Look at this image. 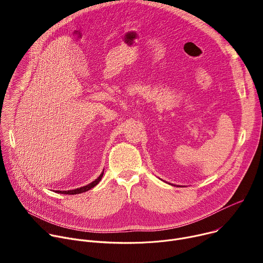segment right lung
<instances>
[{"label":"right lung","instance_id":"obj_1","mask_svg":"<svg viewBox=\"0 0 263 263\" xmlns=\"http://www.w3.org/2000/svg\"><path fill=\"white\" fill-rule=\"evenodd\" d=\"M103 174H104V171H103L102 174L98 177V179H96L95 181H92L91 183H89V184H87V185H85V186L80 187V189H76V190H72V191H56V193H58V194H63V195H77V194L85 193V192L91 190L92 187H95V186L101 181V179H102V177H103Z\"/></svg>","mask_w":263,"mask_h":263}]
</instances>
